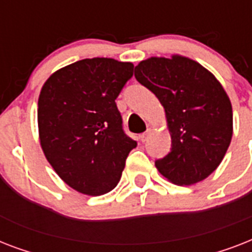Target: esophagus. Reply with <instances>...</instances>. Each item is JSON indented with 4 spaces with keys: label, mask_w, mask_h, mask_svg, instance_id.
<instances>
[{
    "label": "esophagus",
    "mask_w": 252,
    "mask_h": 252,
    "mask_svg": "<svg viewBox=\"0 0 252 252\" xmlns=\"http://www.w3.org/2000/svg\"><path fill=\"white\" fill-rule=\"evenodd\" d=\"M152 132H153V129H150V128H149V129L146 130L145 133H142V134H141V141H142V142L148 141V138H149L150 136H152Z\"/></svg>",
    "instance_id": "1"
}]
</instances>
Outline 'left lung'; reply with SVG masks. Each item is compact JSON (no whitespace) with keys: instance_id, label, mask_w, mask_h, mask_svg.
Returning a JSON list of instances; mask_svg holds the SVG:
<instances>
[{"instance_id":"obj_1","label":"left lung","mask_w":252,"mask_h":252,"mask_svg":"<svg viewBox=\"0 0 252 252\" xmlns=\"http://www.w3.org/2000/svg\"><path fill=\"white\" fill-rule=\"evenodd\" d=\"M134 77L165 108L171 152L156 161L158 171L178 186L208 178L233 136V108L222 85L203 65L180 55L142 60Z\"/></svg>"}]
</instances>
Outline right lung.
Instances as JSON below:
<instances>
[{
	"label": "right lung",
	"mask_w": 252,
	"mask_h": 252,
	"mask_svg": "<svg viewBox=\"0 0 252 252\" xmlns=\"http://www.w3.org/2000/svg\"><path fill=\"white\" fill-rule=\"evenodd\" d=\"M132 76V63L94 57L59 69L41 87V149L57 175L80 193L112 191L128 154L137 146L124 133L115 103Z\"/></svg>",
	"instance_id": "add662e5"
}]
</instances>
